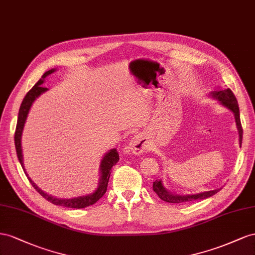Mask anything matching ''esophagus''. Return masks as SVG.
<instances>
[{
  "label": "esophagus",
  "instance_id": "34e87169",
  "mask_svg": "<svg viewBox=\"0 0 255 255\" xmlns=\"http://www.w3.org/2000/svg\"><path fill=\"white\" fill-rule=\"evenodd\" d=\"M147 147V137L143 133H139L134 135L131 141L129 143V149L132 151L134 155H141L146 150Z\"/></svg>",
  "mask_w": 255,
  "mask_h": 255
}]
</instances>
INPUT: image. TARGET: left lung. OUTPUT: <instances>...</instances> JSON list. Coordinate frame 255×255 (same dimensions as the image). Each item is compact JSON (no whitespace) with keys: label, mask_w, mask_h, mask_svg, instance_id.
<instances>
[{"label":"left lung","mask_w":255,"mask_h":255,"mask_svg":"<svg viewBox=\"0 0 255 255\" xmlns=\"http://www.w3.org/2000/svg\"><path fill=\"white\" fill-rule=\"evenodd\" d=\"M208 95L213 99L219 101V104L221 106L229 109V110L234 114L236 127H237L238 135H239V145L242 146L243 128H242V123H241V115H239V107H238V103L235 95L233 94V92L230 89H225V90L216 89L215 91L210 92ZM152 189H154V191L156 192V194L159 196V198L164 202L185 203V202H192L196 200H205L207 198H210V196H213L218 191H220L221 188L215 189V190H210V191L193 193V194H177V193H173L169 190H166V188L163 186L162 179H160V180L154 181V184H152Z\"/></svg>","instance_id":"obj_1"}]
</instances>
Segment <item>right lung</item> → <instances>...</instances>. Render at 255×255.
<instances>
[{
	"label": "right lung",
	"mask_w": 255,
	"mask_h": 255,
	"mask_svg": "<svg viewBox=\"0 0 255 255\" xmlns=\"http://www.w3.org/2000/svg\"><path fill=\"white\" fill-rule=\"evenodd\" d=\"M55 70H56L55 68H52V69L46 71L45 74L42 75V77L39 79V81L36 83L30 91L27 92L25 97L23 98V101L20 106L19 113H18V122H17L16 132H14V145H16V151H17L19 162H20L21 166H22V169L25 173L27 179L30 180V183L36 189V191H37L39 194H41L47 201L51 202L54 205L69 207V208H84V207L95 204V203L100 198H103L104 194L106 193L108 183H109V178H110L111 169L113 168V165H115L119 162V160H120L119 152H118V150H116V148L110 149L108 152H106L103 159H101L100 165H99V181H98V186L96 188V190L90 194L80 195V196H77V198H71V199L56 198V196L50 195V194L46 193L45 191H42L41 189L31 179V177L28 176V174L26 173L25 168H24V163H23V154H22V146H21V139H22V132H23V128L25 125L28 112H30V109H31L34 101L36 100V98H38L41 94L48 91L47 87H43L42 84L45 83L46 78L49 75L53 74Z\"/></svg>",
	"instance_id": "add662e5"
}]
</instances>
